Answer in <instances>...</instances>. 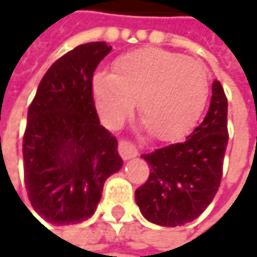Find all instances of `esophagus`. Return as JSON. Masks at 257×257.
I'll return each instance as SVG.
<instances>
[{"mask_svg": "<svg viewBox=\"0 0 257 257\" xmlns=\"http://www.w3.org/2000/svg\"><path fill=\"white\" fill-rule=\"evenodd\" d=\"M118 154L123 160H131L139 155V149L130 142H120L118 143Z\"/></svg>", "mask_w": 257, "mask_h": 257, "instance_id": "esophagus-1", "label": "esophagus"}]
</instances>
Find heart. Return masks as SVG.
Returning <instances> with one entry per match:
<instances>
[{
  "mask_svg": "<svg viewBox=\"0 0 257 257\" xmlns=\"http://www.w3.org/2000/svg\"><path fill=\"white\" fill-rule=\"evenodd\" d=\"M112 73L97 72L91 81L102 121L118 126L139 99V111L154 137L173 140L199 120L209 82L203 64L157 48L127 52L114 61Z\"/></svg>",
  "mask_w": 257,
  "mask_h": 257,
  "instance_id": "b5f03b06",
  "label": "heart"
}]
</instances>
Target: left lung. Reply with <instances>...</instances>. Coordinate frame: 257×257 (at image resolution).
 I'll list each match as a JSON object with an SVG mask.
<instances>
[{
  "instance_id": "left-lung-1",
  "label": "left lung",
  "mask_w": 257,
  "mask_h": 257,
  "mask_svg": "<svg viewBox=\"0 0 257 257\" xmlns=\"http://www.w3.org/2000/svg\"><path fill=\"white\" fill-rule=\"evenodd\" d=\"M227 140V99L215 79L209 109L187 140L142 155L151 166L149 179L136 191L142 215L164 227L196 220L220 187Z\"/></svg>"
}]
</instances>
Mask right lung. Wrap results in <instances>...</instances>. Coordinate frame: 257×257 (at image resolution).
Returning a JSON list of instances; mask_svg holds the SVG:
<instances>
[{
  "mask_svg": "<svg viewBox=\"0 0 257 257\" xmlns=\"http://www.w3.org/2000/svg\"><path fill=\"white\" fill-rule=\"evenodd\" d=\"M111 46L90 42L58 58L28 108L24 178L33 209L57 226L90 218L105 181L123 161L117 140L99 123L91 79ZM30 211V209H28Z\"/></svg>",
  "mask_w": 257,
  "mask_h": 257,
  "instance_id": "1",
  "label": "right lung"
}]
</instances>
